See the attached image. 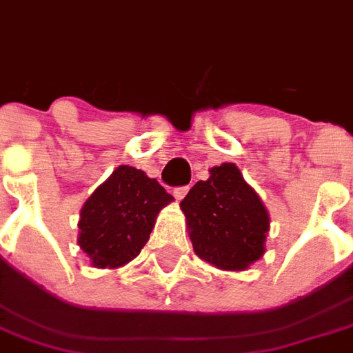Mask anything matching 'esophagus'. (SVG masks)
<instances>
[{
    "label": "esophagus",
    "instance_id": "34e87169",
    "mask_svg": "<svg viewBox=\"0 0 353 353\" xmlns=\"http://www.w3.org/2000/svg\"><path fill=\"white\" fill-rule=\"evenodd\" d=\"M189 192V187H177V189H174V196H176L177 200L185 199V194Z\"/></svg>",
    "mask_w": 353,
    "mask_h": 353
}]
</instances>
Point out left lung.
I'll use <instances>...</instances> for the list:
<instances>
[{"label":"left lung","mask_w":353,"mask_h":353,"mask_svg":"<svg viewBox=\"0 0 353 353\" xmlns=\"http://www.w3.org/2000/svg\"><path fill=\"white\" fill-rule=\"evenodd\" d=\"M179 206L200 259L221 270H245L263 257L270 217L236 164L214 166Z\"/></svg>","instance_id":"1"}]
</instances>
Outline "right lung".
<instances>
[{
    "label": "right lung",
    "instance_id": "obj_1",
    "mask_svg": "<svg viewBox=\"0 0 353 353\" xmlns=\"http://www.w3.org/2000/svg\"><path fill=\"white\" fill-rule=\"evenodd\" d=\"M174 200L157 179L119 166L83 204L77 244L96 268H119L138 257L154 219Z\"/></svg>",
    "mask_w": 353,
    "mask_h": 353
}]
</instances>
